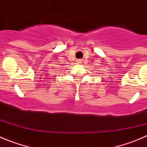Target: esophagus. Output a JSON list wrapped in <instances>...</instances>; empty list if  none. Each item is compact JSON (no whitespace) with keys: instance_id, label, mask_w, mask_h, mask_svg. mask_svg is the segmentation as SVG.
<instances>
[{"instance_id":"obj_1","label":"esophagus","mask_w":147,"mask_h":147,"mask_svg":"<svg viewBox=\"0 0 147 147\" xmlns=\"http://www.w3.org/2000/svg\"><path fill=\"white\" fill-rule=\"evenodd\" d=\"M76 62H77L78 64H81L82 60H81V59H77V60H76Z\"/></svg>"}]
</instances>
